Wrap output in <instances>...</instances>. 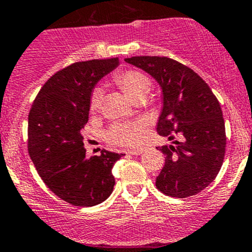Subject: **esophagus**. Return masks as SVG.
Listing matches in <instances>:
<instances>
[{
  "label": "esophagus",
  "mask_w": 252,
  "mask_h": 252,
  "mask_svg": "<svg viewBox=\"0 0 252 252\" xmlns=\"http://www.w3.org/2000/svg\"><path fill=\"white\" fill-rule=\"evenodd\" d=\"M142 152H144V150L138 149V150H130V151H128V154L133 155V156H139V155H141Z\"/></svg>",
  "instance_id": "esophagus-1"
}]
</instances>
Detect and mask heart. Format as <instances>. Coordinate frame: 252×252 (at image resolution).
<instances>
[{
  "label": "heart",
  "instance_id": "1",
  "mask_svg": "<svg viewBox=\"0 0 252 252\" xmlns=\"http://www.w3.org/2000/svg\"><path fill=\"white\" fill-rule=\"evenodd\" d=\"M114 83L135 102L145 98L151 88V80L146 74L135 69L119 72L114 75ZM103 98V90L101 88L94 89L90 96V110L97 111L101 107ZM145 122H122L116 123L107 131V139L111 142L123 146H135L144 136Z\"/></svg>",
  "mask_w": 252,
  "mask_h": 252
}]
</instances>
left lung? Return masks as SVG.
Here are the masks:
<instances>
[{
	"label": "left lung",
	"mask_w": 252,
	"mask_h": 252,
	"mask_svg": "<svg viewBox=\"0 0 252 252\" xmlns=\"http://www.w3.org/2000/svg\"><path fill=\"white\" fill-rule=\"evenodd\" d=\"M124 61L161 86L157 131L172 144L157 147L166 156L157 189L180 199L199 194L215 180L224 159L227 138L217 97L199 74L172 58L138 56Z\"/></svg>",
	"instance_id": "8db88e82"
}]
</instances>
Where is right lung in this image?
I'll use <instances>...</instances> for the list:
<instances>
[{
    "label": "right lung",
    "mask_w": 252,
    "mask_h": 252,
    "mask_svg": "<svg viewBox=\"0 0 252 252\" xmlns=\"http://www.w3.org/2000/svg\"><path fill=\"white\" fill-rule=\"evenodd\" d=\"M118 58L75 62L53 74L37 94L28 118L30 158L48 189L73 206H95L113 191V164L123 154L102 150L86 158L81 129L89 121L96 84Z\"/></svg>",
    "instance_id": "right-lung-1"
}]
</instances>
